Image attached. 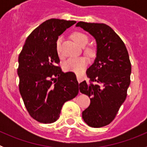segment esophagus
<instances>
[{"instance_id": "34e87169", "label": "esophagus", "mask_w": 147, "mask_h": 147, "mask_svg": "<svg viewBox=\"0 0 147 147\" xmlns=\"http://www.w3.org/2000/svg\"><path fill=\"white\" fill-rule=\"evenodd\" d=\"M76 78H77V80L79 82H81L83 80V79H84L83 76H81V75H80V74L76 75Z\"/></svg>"}]
</instances>
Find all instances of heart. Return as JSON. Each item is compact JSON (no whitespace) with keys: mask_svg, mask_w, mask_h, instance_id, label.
I'll return each mask as SVG.
<instances>
[{"mask_svg":"<svg viewBox=\"0 0 147 147\" xmlns=\"http://www.w3.org/2000/svg\"><path fill=\"white\" fill-rule=\"evenodd\" d=\"M72 38L75 42L81 46L85 45L88 42V37L85 34L80 32H75L72 34ZM62 37H59L56 42V51L59 57L62 55L61 48ZM87 65V60L84 57H73L67 59L63 64V68L65 71H71L76 74L82 73Z\"/></svg>","mask_w":147,"mask_h":147,"instance_id":"obj_1","label":"heart"}]
</instances>
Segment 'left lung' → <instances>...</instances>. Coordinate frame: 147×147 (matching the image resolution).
<instances>
[{
    "instance_id": "left-lung-1",
    "label": "left lung",
    "mask_w": 147,
    "mask_h": 147,
    "mask_svg": "<svg viewBox=\"0 0 147 147\" xmlns=\"http://www.w3.org/2000/svg\"><path fill=\"white\" fill-rule=\"evenodd\" d=\"M80 26L95 37L96 58L87 70L89 82L80 83V90L90 98L82 118L92 127L110 124L127 96L130 84L131 62L124 42L113 28L104 23L80 21Z\"/></svg>"
}]
</instances>
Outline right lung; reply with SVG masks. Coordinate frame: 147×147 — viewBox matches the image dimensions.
Segmentation results:
<instances>
[{
	"mask_svg": "<svg viewBox=\"0 0 147 147\" xmlns=\"http://www.w3.org/2000/svg\"><path fill=\"white\" fill-rule=\"evenodd\" d=\"M76 22L49 19L28 35L19 54V90L25 107L34 120L51 124L59 117L62 105L75 98L79 83L74 73H63L56 42Z\"/></svg>",
	"mask_w": 147,
	"mask_h": 147,
	"instance_id": "add662e5",
	"label": "right lung"
}]
</instances>
